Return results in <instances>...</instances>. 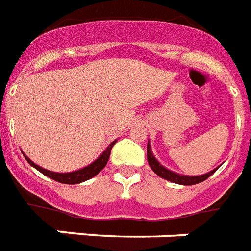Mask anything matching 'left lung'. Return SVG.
Returning <instances> with one entry per match:
<instances>
[{"label": "left lung", "instance_id": "left-lung-1", "mask_svg": "<svg viewBox=\"0 0 251 251\" xmlns=\"http://www.w3.org/2000/svg\"><path fill=\"white\" fill-rule=\"evenodd\" d=\"M147 162L150 164V167L152 168V171L155 172L156 175H159L160 177H163L166 180H170L172 183H176V184H181V185H194L198 184V183H201V181L206 180L208 177L212 175V174H215L217 171V168L213 170V171L208 172L205 175H200V176H184V175H179V174H175V172L170 171L167 168H164L162 164L155 159V156L152 155V152H151L150 149V143H147Z\"/></svg>", "mask_w": 251, "mask_h": 251}]
</instances>
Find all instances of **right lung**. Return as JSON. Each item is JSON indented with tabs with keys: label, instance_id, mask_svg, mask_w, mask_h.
Here are the masks:
<instances>
[{
	"label": "right lung",
	"instance_id": "obj_1",
	"mask_svg": "<svg viewBox=\"0 0 251 251\" xmlns=\"http://www.w3.org/2000/svg\"><path fill=\"white\" fill-rule=\"evenodd\" d=\"M114 143H116V141L110 143V145L108 146V149L101 154L100 158H97V159H96L92 164H89V166H87V167L81 168V170H77V171L67 172V174H59V172L49 171V170H45V168L36 166L35 163H32L27 156H25V158H26V160H27L28 163L31 164L32 167H35L36 170H38V171H41L43 175L51 177V179H53L55 181L64 183V184H79V183H81V181H85L88 180V179H91V177L96 176V175H97V174H99V172H100L105 166H106L109 156H110V151H112V147L114 146Z\"/></svg>",
	"mask_w": 251,
	"mask_h": 251
}]
</instances>
